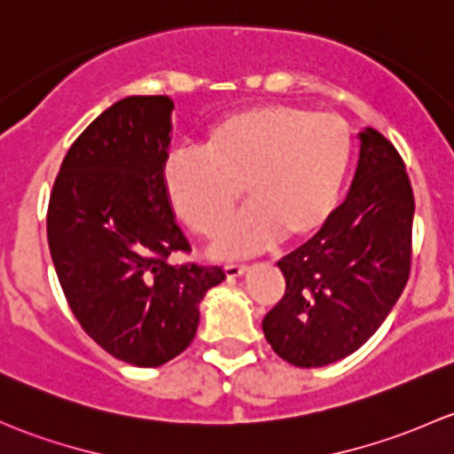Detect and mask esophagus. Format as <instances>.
Wrapping results in <instances>:
<instances>
[{
  "mask_svg": "<svg viewBox=\"0 0 454 454\" xmlns=\"http://www.w3.org/2000/svg\"><path fill=\"white\" fill-rule=\"evenodd\" d=\"M247 270H249V266H245V264H229V266H225V275L229 279L240 278V275H245Z\"/></svg>",
  "mask_w": 454,
  "mask_h": 454,
  "instance_id": "obj_1",
  "label": "esophagus"
}]
</instances>
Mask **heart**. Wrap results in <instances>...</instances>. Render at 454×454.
<instances>
[{"label": "heart", "mask_w": 454, "mask_h": 454, "mask_svg": "<svg viewBox=\"0 0 454 454\" xmlns=\"http://www.w3.org/2000/svg\"><path fill=\"white\" fill-rule=\"evenodd\" d=\"M352 130L340 115L297 105L233 111L207 130L205 151H172L161 184L172 212L199 236H214L240 199L249 207L212 245L221 260L319 236L343 196Z\"/></svg>", "instance_id": "1"}]
</instances>
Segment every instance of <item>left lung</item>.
<instances>
[{
    "label": "left lung",
    "instance_id": "8db88e82",
    "mask_svg": "<svg viewBox=\"0 0 454 454\" xmlns=\"http://www.w3.org/2000/svg\"><path fill=\"white\" fill-rule=\"evenodd\" d=\"M352 185L328 227L278 262L286 293L262 330L278 356L324 367L356 352L395 306L411 270L415 200L394 144L358 133Z\"/></svg>",
    "mask_w": 454,
    "mask_h": 454
}]
</instances>
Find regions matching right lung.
<instances>
[{"instance_id":"obj_1","label":"right lung","mask_w":454,"mask_h":454,"mask_svg":"<svg viewBox=\"0 0 454 454\" xmlns=\"http://www.w3.org/2000/svg\"><path fill=\"white\" fill-rule=\"evenodd\" d=\"M168 96H129L98 115L60 163L48 245L82 330L135 367H159L192 343L218 266L172 264L188 251L161 184L172 142Z\"/></svg>"}]
</instances>
